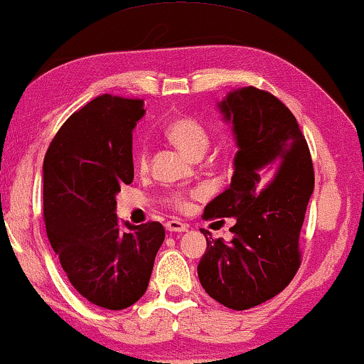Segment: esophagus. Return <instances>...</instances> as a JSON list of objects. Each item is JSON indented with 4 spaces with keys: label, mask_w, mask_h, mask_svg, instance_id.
I'll return each instance as SVG.
<instances>
[{
    "label": "esophagus",
    "mask_w": 364,
    "mask_h": 364,
    "mask_svg": "<svg viewBox=\"0 0 364 364\" xmlns=\"http://www.w3.org/2000/svg\"><path fill=\"white\" fill-rule=\"evenodd\" d=\"M166 228L168 232H187L188 225L181 220H168L166 223Z\"/></svg>",
    "instance_id": "34e87169"
}]
</instances>
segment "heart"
<instances>
[{
  "instance_id": "obj_1",
  "label": "heart",
  "mask_w": 364,
  "mask_h": 364,
  "mask_svg": "<svg viewBox=\"0 0 364 364\" xmlns=\"http://www.w3.org/2000/svg\"><path fill=\"white\" fill-rule=\"evenodd\" d=\"M166 137L168 142L173 144L178 151H182L187 157L198 159L202 157L208 149L210 139L203 126L192 117H177L167 124ZM134 164L139 171H146L149 166V156L146 149H137L134 154ZM167 203L173 208L183 210L187 207V198L182 192H172L167 197Z\"/></svg>"
}]
</instances>
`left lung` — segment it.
I'll use <instances>...</instances> for the list:
<instances>
[{"label":"left lung","mask_w":364,"mask_h":364,"mask_svg":"<svg viewBox=\"0 0 364 364\" xmlns=\"http://www.w3.org/2000/svg\"><path fill=\"white\" fill-rule=\"evenodd\" d=\"M218 109L232 124L238 151L230 186L202 217L237 222L228 243L200 228L207 250L197 273L213 300L242 311L278 295L300 268L298 240L315 172L295 116L273 94L240 87Z\"/></svg>","instance_id":"left-lung-1"}]
</instances>
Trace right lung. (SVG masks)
<instances>
[{"label":"right lung","mask_w":364,"mask_h":364,"mask_svg":"<svg viewBox=\"0 0 364 364\" xmlns=\"http://www.w3.org/2000/svg\"><path fill=\"white\" fill-rule=\"evenodd\" d=\"M141 99L102 94L63 124L43 164L46 233L79 295L124 310L147 290L166 230L121 223L116 196L134 178L132 129Z\"/></svg>","instance_id":"right-lung-1"}]
</instances>
